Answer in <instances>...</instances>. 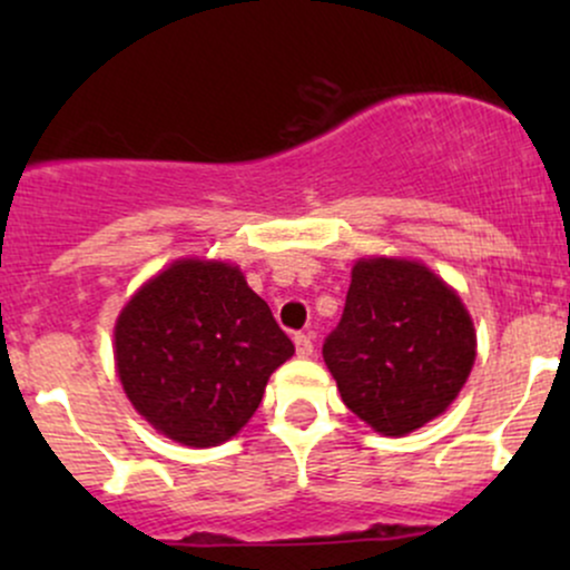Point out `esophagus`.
<instances>
[{
	"instance_id": "esophagus-1",
	"label": "esophagus",
	"mask_w": 570,
	"mask_h": 570,
	"mask_svg": "<svg viewBox=\"0 0 570 570\" xmlns=\"http://www.w3.org/2000/svg\"><path fill=\"white\" fill-rule=\"evenodd\" d=\"M294 345H297V356L307 358L313 353V337L305 335V332H297V335H294Z\"/></svg>"
}]
</instances>
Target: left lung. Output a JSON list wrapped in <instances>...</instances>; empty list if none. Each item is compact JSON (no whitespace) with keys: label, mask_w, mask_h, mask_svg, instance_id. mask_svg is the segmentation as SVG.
<instances>
[{"label":"left lung","mask_w":570,"mask_h":570,"mask_svg":"<svg viewBox=\"0 0 570 570\" xmlns=\"http://www.w3.org/2000/svg\"><path fill=\"white\" fill-rule=\"evenodd\" d=\"M461 297L426 265L358 259L324 362L345 407L385 436L421 429L448 410L476 356Z\"/></svg>","instance_id":"1"}]
</instances>
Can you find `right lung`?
<instances>
[{
	"mask_svg": "<svg viewBox=\"0 0 570 570\" xmlns=\"http://www.w3.org/2000/svg\"><path fill=\"white\" fill-rule=\"evenodd\" d=\"M292 353L265 299L225 263L179 259L130 297L115 326L128 399L168 440L189 448L238 434Z\"/></svg>",
	"mask_w": 570,
	"mask_h": 570,
	"instance_id": "obj_1",
	"label": "right lung"
}]
</instances>
